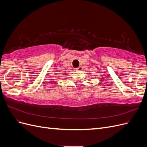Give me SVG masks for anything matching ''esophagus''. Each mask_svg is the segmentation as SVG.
I'll list each match as a JSON object with an SVG mask.
<instances>
[{
    "label": "esophagus",
    "instance_id": "obj_1",
    "mask_svg": "<svg viewBox=\"0 0 147 147\" xmlns=\"http://www.w3.org/2000/svg\"><path fill=\"white\" fill-rule=\"evenodd\" d=\"M74 70H75V71H81V70H82V67H79L75 69Z\"/></svg>",
    "mask_w": 147,
    "mask_h": 147
}]
</instances>
